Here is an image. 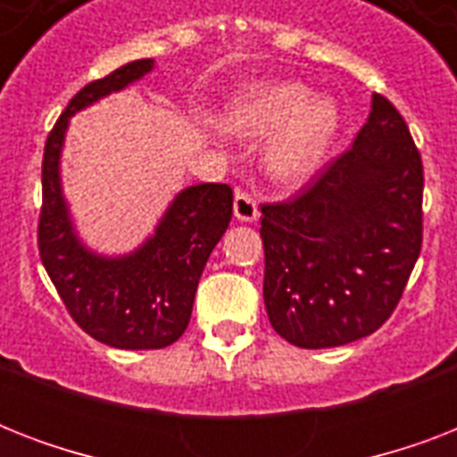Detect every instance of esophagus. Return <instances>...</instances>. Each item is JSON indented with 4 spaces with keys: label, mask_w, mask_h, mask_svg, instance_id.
<instances>
[{
    "label": "esophagus",
    "mask_w": 457,
    "mask_h": 457,
    "mask_svg": "<svg viewBox=\"0 0 457 457\" xmlns=\"http://www.w3.org/2000/svg\"><path fill=\"white\" fill-rule=\"evenodd\" d=\"M235 218L239 222H253L258 218V204L253 194L237 192L235 194Z\"/></svg>",
    "instance_id": "34e87169"
}]
</instances>
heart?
<instances>
[{"instance_id":"heart-1","label":"heart","mask_w":457,"mask_h":457,"mask_svg":"<svg viewBox=\"0 0 457 457\" xmlns=\"http://www.w3.org/2000/svg\"><path fill=\"white\" fill-rule=\"evenodd\" d=\"M339 106L301 82H253L232 96L225 130L242 139L268 137L265 170L278 182H301L318 170L339 132Z\"/></svg>"}]
</instances>
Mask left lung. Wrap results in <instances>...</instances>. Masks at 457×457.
Wrapping results in <instances>:
<instances>
[{
  "label": "left lung",
  "instance_id": "obj_1",
  "mask_svg": "<svg viewBox=\"0 0 457 457\" xmlns=\"http://www.w3.org/2000/svg\"><path fill=\"white\" fill-rule=\"evenodd\" d=\"M422 187L403 116L372 95L353 146L296 199L261 206L265 311L282 339L344 346L389 320L422 249Z\"/></svg>",
  "mask_w": 457,
  "mask_h": 457
}]
</instances>
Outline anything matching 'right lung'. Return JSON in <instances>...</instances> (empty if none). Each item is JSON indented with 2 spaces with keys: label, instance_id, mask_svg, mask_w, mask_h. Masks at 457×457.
<instances>
[{
  "label": "right lung",
  "instance_id": "add662e5",
  "mask_svg": "<svg viewBox=\"0 0 457 457\" xmlns=\"http://www.w3.org/2000/svg\"><path fill=\"white\" fill-rule=\"evenodd\" d=\"M152 71L154 59H139L85 85L49 132L42 161L37 244L46 275L89 337L130 351L165 348L185 334L201 272L232 218V189L204 182L182 189L154 235L132 253L102 256L80 242L61 189V152L71 116Z\"/></svg>",
  "mask_w": 457,
  "mask_h": 457
}]
</instances>
